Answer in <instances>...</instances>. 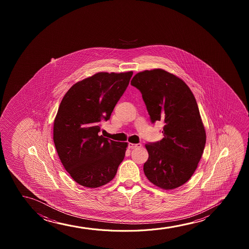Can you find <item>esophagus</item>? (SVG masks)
<instances>
[{"label": "esophagus", "mask_w": 249, "mask_h": 249, "mask_svg": "<svg viewBox=\"0 0 249 249\" xmlns=\"http://www.w3.org/2000/svg\"><path fill=\"white\" fill-rule=\"evenodd\" d=\"M141 146H142L141 143H128V148H129V149H135V148H140V147Z\"/></svg>", "instance_id": "obj_1"}]
</instances>
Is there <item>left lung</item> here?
<instances>
[{
	"label": "left lung",
	"mask_w": 249,
	"mask_h": 249,
	"mask_svg": "<svg viewBox=\"0 0 249 249\" xmlns=\"http://www.w3.org/2000/svg\"><path fill=\"white\" fill-rule=\"evenodd\" d=\"M131 85L141 92L151 123H164L163 139L145 144L144 174L157 187H179L194 174L206 143L196 100L184 81L161 69L138 73Z\"/></svg>",
	"instance_id": "obj_1"
}]
</instances>
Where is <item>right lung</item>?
Returning a JSON list of instances; mask_svg holds the SVG:
<instances>
[{
    "label": "right lung",
    "mask_w": 249,
    "mask_h": 249,
    "mask_svg": "<svg viewBox=\"0 0 249 249\" xmlns=\"http://www.w3.org/2000/svg\"><path fill=\"white\" fill-rule=\"evenodd\" d=\"M133 71L99 72L76 82L58 107L53 141L65 170L82 186L109 183L125 157L127 143L99 134L103 121L110 118Z\"/></svg>",
    "instance_id": "1"
}]
</instances>
